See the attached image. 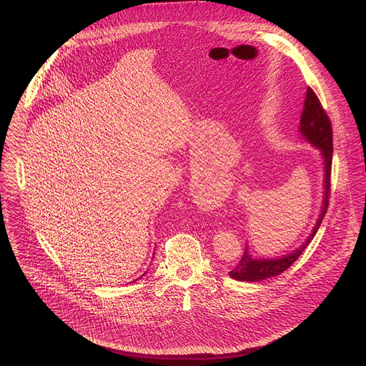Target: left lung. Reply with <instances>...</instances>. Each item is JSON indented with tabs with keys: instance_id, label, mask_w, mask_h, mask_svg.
Instances as JSON below:
<instances>
[{
	"instance_id": "8db88e82",
	"label": "left lung",
	"mask_w": 366,
	"mask_h": 366,
	"mask_svg": "<svg viewBox=\"0 0 366 366\" xmlns=\"http://www.w3.org/2000/svg\"><path fill=\"white\" fill-rule=\"evenodd\" d=\"M298 132L304 142L310 143L312 147H316L319 150L322 156V162H323V199H322L320 213L316 220V224L312 227L311 233L307 236V239L300 244V247L281 256L257 257L252 254L250 246L246 244L240 262L236 265V268L232 272H229L230 278L236 281L259 282L268 278H274L282 274L284 271H287L298 259V256L304 252V249L310 244L312 237L316 236L325 219L327 205H329V195H330V171H332V156H333L332 126L327 114L322 109L319 98L316 97L315 92H312L311 88H307V92H305Z\"/></svg>"
}]
</instances>
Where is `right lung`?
<instances>
[{
	"instance_id": "1",
	"label": "right lung",
	"mask_w": 366,
	"mask_h": 366,
	"mask_svg": "<svg viewBox=\"0 0 366 366\" xmlns=\"http://www.w3.org/2000/svg\"><path fill=\"white\" fill-rule=\"evenodd\" d=\"M153 254H154V253H153ZM144 275H146V272H144V274H143V275H142V277H144ZM142 277H140V278H142Z\"/></svg>"
}]
</instances>
